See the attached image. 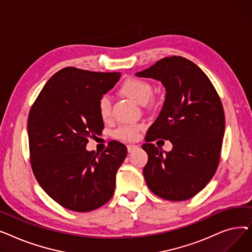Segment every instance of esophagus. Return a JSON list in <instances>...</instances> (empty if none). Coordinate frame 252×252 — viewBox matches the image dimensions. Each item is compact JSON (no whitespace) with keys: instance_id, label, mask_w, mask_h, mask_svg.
<instances>
[{"instance_id":"1","label":"esophagus","mask_w":252,"mask_h":252,"mask_svg":"<svg viewBox=\"0 0 252 252\" xmlns=\"http://www.w3.org/2000/svg\"><path fill=\"white\" fill-rule=\"evenodd\" d=\"M139 147L137 146V145H127V151L130 153V152H133V151H135L136 149H138Z\"/></svg>"}]
</instances>
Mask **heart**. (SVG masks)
<instances>
[{
	"instance_id": "b5f03b06",
	"label": "heart",
	"mask_w": 252,
	"mask_h": 252,
	"mask_svg": "<svg viewBox=\"0 0 252 252\" xmlns=\"http://www.w3.org/2000/svg\"><path fill=\"white\" fill-rule=\"evenodd\" d=\"M122 94L133 99L139 104L146 103L153 92L152 85L145 81V79L138 77H130L123 84L121 88ZM98 111L103 121H107L111 115V101L108 96H102L98 101ZM143 126H126L118 128L116 131V136L126 141H134L139 137V130Z\"/></svg>"
}]
</instances>
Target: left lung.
<instances>
[{
	"label": "left lung",
	"instance_id": "1",
	"mask_svg": "<svg viewBox=\"0 0 252 252\" xmlns=\"http://www.w3.org/2000/svg\"><path fill=\"white\" fill-rule=\"evenodd\" d=\"M136 76L156 79L165 89L162 109L142 146L148 154L145 181L163 199H190L213 179L219 165L224 133L220 99L207 75L181 56L165 57ZM156 138L169 139L173 149L162 153L150 143Z\"/></svg>",
	"mask_w": 252,
	"mask_h": 252
}]
</instances>
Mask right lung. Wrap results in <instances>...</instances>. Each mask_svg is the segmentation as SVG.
<instances>
[{
	"instance_id": "add662e5",
	"label": "right lung",
	"mask_w": 252,
	"mask_h": 252,
	"mask_svg": "<svg viewBox=\"0 0 252 252\" xmlns=\"http://www.w3.org/2000/svg\"><path fill=\"white\" fill-rule=\"evenodd\" d=\"M121 75L65 67L49 79L30 111L34 177L52 199L69 210L97 209L114 193L116 171L126 157V147L112 141L99 154L86 146L88 138L104 127L98 101Z\"/></svg>"
}]
</instances>
